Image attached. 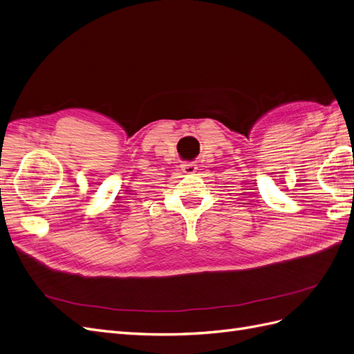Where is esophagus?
<instances>
[{
	"mask_svg": "<svg viewBox=\"0 0 354 354\" xmlns=\"http://www.w3.org/2000/svg\"><path fill=\"white\" fill-rule=\"evenodd\" d=\"M180 167H181V173L186 174V176L195 174L196 169H198V167H196L195 162H183Z\"/></svg>",
	"mask_w": 354,
	"mask_h": 354,
	"instance_id": "obj_1",
	"label": "esophagus"
}]
</instances>
